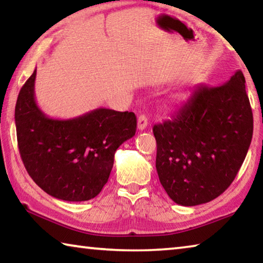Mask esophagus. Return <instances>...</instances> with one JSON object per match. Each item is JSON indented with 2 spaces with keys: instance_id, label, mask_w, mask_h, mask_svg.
I'll list each match as a JSON object with an SVG mask.
<instances>
[{
  "instance_id": "34e87169",
  "label": "esophagus",
  "mask_w": 263,
  "mask_h": 263,
  "mask_svg": "<svg viewBox=\"0 0 263 263\" xmlns=\"http://www.w3.org/2000/svg\"><path fill=\"white\" fill-rule=\"evenodd\" d=\"M148 125V118L146 115H140L139 117H138V128H139L140 131L145 130L146 127Z\"/></svg>"
}]
</instances>
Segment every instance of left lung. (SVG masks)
I'll use <instances>...</instances> for the list:
<instances>
[{"label":"left lung","instance_id":"1","mask_svg":"<svg viewBox=\"0 0 263 263\" xmlns=\"http://www.w3.org/2000/svg\"><path fill=\"white\" fill-rule=\"evenodd\" d=\"M153 133L155 167L169 197L183 206L217 198L235 179L252 141L241 70L221 86L199 84L176 117L154 125Z\"/></svg>","mask_w":263,"mask_h":263}]
</instances>
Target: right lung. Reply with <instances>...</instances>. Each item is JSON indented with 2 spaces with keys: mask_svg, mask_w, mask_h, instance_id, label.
I'll use <instances>...</instances> for the list:
<instances>
[{
  "mask_svg": "<svg viewBox=\"0 0 263 263\" xmlns=\"http://www.w3.org/2000/svg\"><path fill=\"white\" fill-rule=\"evenodd\" d=\"M35 74L22 87L15 108L22 161L48 195L89 201L108 182L116 149L136 135V115L100 108L72 119L48 118L35 103Z\"/></svg>",
  "mask_w": 263,
  "mask_h": 263,
  "instance_id": "right-lung-1",
  "label": "right lung"
}]
</instances>
